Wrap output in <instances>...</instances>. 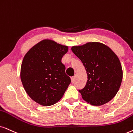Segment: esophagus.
<instances>
[{
  "mask_svg": "<svg viewBox=\"0 0 133 133\" xmlns=\"http://www.w3.org/2000/svg\"><path fill=\"white\" fill-rule=\"evenodd\" d=\"M74 80H75V77H71V82H72H72H74Z\"/></svg>",
  "mask_w": 133,
  "mask_h": 133,
  "instance_id": "esophagus-1",
  "label": "esophagus"
}]
</instances>
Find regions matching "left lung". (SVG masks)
Returning a JSON list of instances; mask_svg holds the SVG:
<instances>
[{"label":"left lung","mask_w":133,"mask_h":133,"mask_svg":"<svg viewBox=\"0 0 133 133\" xmlns=\"http://www.w3.org/2000/svg\"><path fill=\"white\" fill-rule=\"evenodd\" d=\"M71 50L81 60L88 75L85 87L78 90L83 99L93 105H103L112 99L123 78L118 56L109 46L99 42L74 46Z\"/></svg>","instance_id":"8db88e82"}]
</instances>
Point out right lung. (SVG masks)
<instances>
[{"instance_id": "1", "label": "right lung", "mask_w": 133, "mask_h": 133, "mask_svg": "<svg viewBox=\"0 0 133 133\" xmlns=\"http://www.w3.org/2000/svg\"><path fill=\"white\" fill-rule=\"evenodd\" d=\"M68 46L53 40L40 41L25 55L21 67V80L29 96L37 103L50 106L58 102L70 83L61 63Z\"/></svg>"}]
</instances>
